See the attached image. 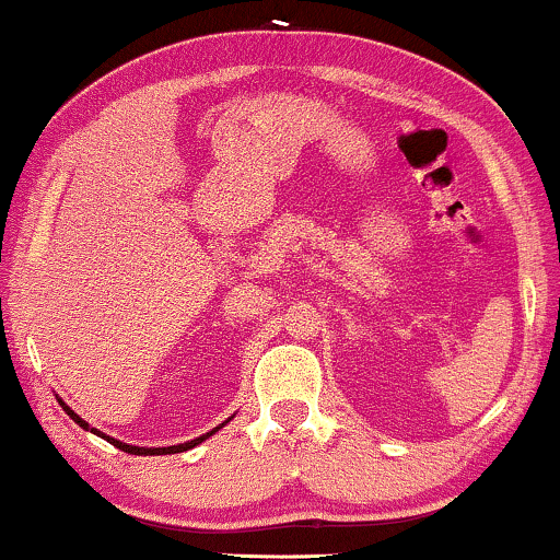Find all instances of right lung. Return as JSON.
Here are the masks:
<instances>
[{
    "instance_id": "right-lung-1",
    "label": "right lung",
    "mask_w": 560,
    "mask_h": 560,
    "mask_svg": "<svg viewBox=\"0 0 560 560\" xmlns=\"http://www.w3.org/2000/svg\"><path fill=\"white\" fill-rule=\"evenodd\" d=\"M61 407H65V410H67V416L72 418L74 423H80L82 428H88V423H85V420H82V418L78 416V412H74V410H69V407H67L65 402H61ZM218 428H220V425H218ZM218 428H215V431H218ZM90 431H93V433H98L101 439H106L108 444H114L116 448H121V452H127V454H140V457H142V454H144V457H153V454H178V452H186V448H191V446L202 444V441H205L207 436H212V433H215V431H210V433H205V436H199V439H195V441H186V444H178V446L144 448V446H129V444H121V441H116V439H108V436H103V433H101V431H95V428H90Z\"/></svg>"
}]
</instances>
